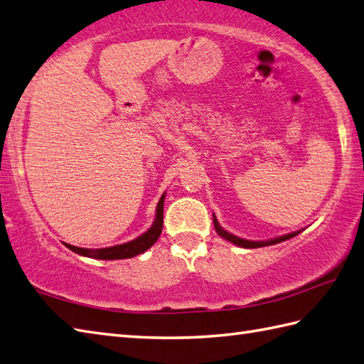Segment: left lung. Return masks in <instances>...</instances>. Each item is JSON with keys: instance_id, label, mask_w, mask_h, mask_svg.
Returning <instances> with one entry per match:
<instances>
[{"instance_id": "1", "label": "left lung", "mask_w": 364, "mask_h": 364, "mask_svg": "<svg viewBox=\"0 0 364 364\" xmlns=\"http://www.w3.org/2000/svg\"><path fill=\"white\" fill-rule=\"evenodd\" d=\"M214 226H215V231L222 235L223 239L232 242L234 245H237V247H242V248H260V247H268V245H274V243H281L284 240H289L291 237H294V235H298L301 231H296V232H291V234H287V235H282V237H277V239H273V240H268V242H251V240H245V239H240L237 237V235H232L231 232L225 231L223 228L218 225L217 218L214 217Z\"/></svg>"}]
</instances>
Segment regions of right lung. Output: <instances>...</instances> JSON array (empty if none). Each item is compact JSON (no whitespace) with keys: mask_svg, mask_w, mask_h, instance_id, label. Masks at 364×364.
<instances>
[{"mask_svg":"<svg viewBox=\"0 0 364 364\" xmlns=\"http://www.w3.org/2000/svg\"><path fill=\"white\" fill-rule=\"evenodd\" d=\"M163 210H164V196L159 198L158 206H156V218L154 225H151L150 230L147 232H144L139 235L138 239H134L129 243L124 245H116V247H109V248H97V250H87V248H79V247H73V245H66V248H70L71 251L77 252L80 256H87L92 259H102V260H114V259H130L141 255V252L147 251L151 245H154L159 234L163 231Z\"/></svg>","mask_w":364,"mask_h":364,"instance_id":"right-lung-1","label":"right lung"}]
</instances>
